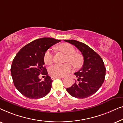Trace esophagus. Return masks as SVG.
Returning <instances> with one entry per match:
<instances>
[{
	"label": "esophagus",
	"mask_w": 123,
	"mask_h": 123,
	"mask_svg": "<svg viewBox=\"0 0 123 123\" xmlns=\"http://www.w3.org/2000/svg\"><path fill=\"white\" fill-rule=\"evenodd\" d=\"M62 78V77H51V79L53 80H55V79H57V78Z\"/></svg>",
	"instance_id": "1"
}]
</instances>
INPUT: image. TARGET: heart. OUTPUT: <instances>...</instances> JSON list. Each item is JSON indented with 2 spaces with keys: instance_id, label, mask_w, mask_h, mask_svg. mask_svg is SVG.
Wrapping results in <instances>:
<instances>
[{
  "instance_id": "heart-1",
  "label": "heart",
  "mask_w": 123,
  "mask_h": 123,
  "mask_svg": "<svg viewBox=\"0 0 123 123\" xmlns=\"http://www.w3.org/2000/svg\"><path fill=\"white\" fill-rule=\"evenodd\" d=\"M59 49L67 55L66 62H69L75 68H78L82 63L81 55L75 53V50L72 45L68 43H63L58 46ZM54 54L52 49L46 50L43 56V61L46 65H51L53 62ZM73 69L70 63L65 64H55L49 68V72L52 77H63L68 74Z\"/></svg>"
}]
</instances>
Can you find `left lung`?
Wrapping results in <instances>:
<instances>
[{"label":"left lung","mask_w":123,"mask_h":123,"mask_svg":"<svg viewBox=\"0 0 123 123\" xmlns=\"http://www.w3.org/2000/svg\"><path fill=\"white\" fill-rule=\"evenodd\" d=\"M64 41L78 48L84 59L82 68L74 73L77 80L67 91L75 98H87L95 93L104 83L106 73L104 63L100 55L85 43L74 40Z\"/></svg>","instance_id":"8db88e82"}]
</instances>
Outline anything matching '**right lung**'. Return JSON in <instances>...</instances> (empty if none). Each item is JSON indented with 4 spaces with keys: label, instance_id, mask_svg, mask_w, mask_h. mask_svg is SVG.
<instances>
[{
    "label": "right lung",
    "instance_id": "obj_1",
    "mask_svg": "<svg viewBox=\"0 0 123 123\" xmlns=\"http://www.w3.org/2000/svg\"><path fill=\"white\" fill-rule=\"evenodd\" d=\"M60 41L53 38H38L25 45L17 54L11 65V75L15 87L25 97L40 98L50 92L53 80L43 67V56L49 48ZM40 74L47 75L43 81L38 78Z\"/></svg>",
    "mask_w": 123,
    "mask_h": 123
}]
</instances>
